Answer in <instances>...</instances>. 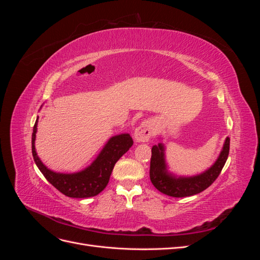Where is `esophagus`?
<instances>
[{"label": "esophagus", "instance_id": "esophagus-1", "mask_svg": "<svg viewBox=\"0 0 260 260\" xmlns=\"http://www.w3.org/2000/svg\"><path fill=\"white\" fill-rule=\"evenodd\" d=\"M153 137L152 123L145 120L141 123L135 131V139L137 142H147Z\"/></svg>", "mask_w": 260, "mask_h": 260}]
</instances>
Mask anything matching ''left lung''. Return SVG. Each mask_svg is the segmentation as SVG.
<instances>
[{"label": "left lung", "mask_w": 260, "mask_h": 260, "mask_svg": "<svg viewBox=\"0 0 260 260\" xmlns=\"http://www.w3.org/2000/svg\"><path fill=\"white\" fill-rule=\"evenodd\" d=\"M230 151V138H226L219 158L207 171L202 175L190 178H175L166 171L164 159V146L161 144L152 147L149 178L153 185L161 192L172 198H186L199 194L206 190L219 177Z\"/></svg>", "instance_id": "left-lung-1"}]
</instances>
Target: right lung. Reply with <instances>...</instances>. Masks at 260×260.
I'll list each match as a JSON object with an SVG mask.
<instances>
[{"instance_id":"right-lung-1","label":"right lung","mask_w":260,"mask_h":260,"mask_svg":"<svg viewBox=\"0 0 260 260\" xmlns=\"http://www.w3.org/2000/svg\"><path fill=\"white\" fill-rule=\"evenodd\" d=\"M37 122L38 120L34 125L32 141H31L34 159L45 179L68 198H91V196H95L103 191L108 183L115 164L124 153L129 151L133 144V140L128 133L113 137L90 167L81 172H78V174H56V172L46 168L37 155L35 147Z\"/></svg>"}]
</instances>
